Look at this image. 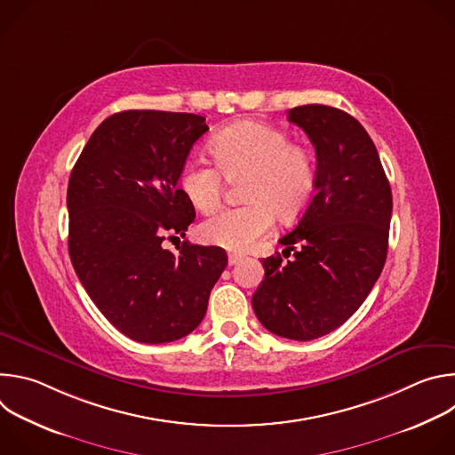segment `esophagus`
<instances>
[{"instance_id":"1","label":"esophagus","mask_w":455,"mask_h":455,"mask_svg":"<svg viewBox=\"0 0 455 455\" xmlns=\"http://www.w3.org/2000/svg\"><path fill=\"white\" fill-rule=\"evenodd\" d=\"M243 261V255L241 253H228V265L230 267H235Z\"/></svg>"}]
</instances>
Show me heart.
Instances as JSON below:
<instances>
[{
	"mask_svg": "<svg viewBox=\"0 0 455 455\" xmlns=\"http://www.w3.org/2000/svg\"><path fill=\"white\" fill-rule=\"evenodd\" d=\"M216 167L188 158L178 174V188L198 212L216 211L223 198V178L241 183L246 205L205 220L198 235L209 244L243 251L283 221L297 220L309 205L316 162L309 148L290 142L283 129L257 120L232 124L209 144Z\"/></svg>",
	"mask_w": 455,
	"mask_h": 455,
	"instance_id": "b5f03b06",
	"label": "heart"
}]
</instances>
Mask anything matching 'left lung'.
<instances>
[{"mask_svg": "<svg viewBox=\"0 0 455 455\" xmlns=\"http://www.w3.org/2000/svg\"><path fill=\"white\" fill-rule=\"evenodd\" d=\"M288 120L316 153L315 194L297 227L279 239L283 253L261 259L265 281L253 311L274 335L313 340L331 333L362 306L388 248L393 192L378 151L349 113L322 104L297 106Z\"/></svg>", "mask_w": 455, "mask_h": 455, "instance_id": "1", "label": "left lung"}]
</instances>
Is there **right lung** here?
<instances>
[{
    "mask_svg": "<svg viewBox=\"0 0 455 455\" xmlns=\"http://www.w3.org/2000/svg\"><path fill=\"white\" fill-rule=\"evenodd\" d=\"M205 116L129 109L108 116L90 137L68 181V251L90 299L125 337L174 342L200 326L227 267L220 246L164 248L185 235L196 212L178 174Z\"/></svg>",
    "mask_w": 455,
    "mask_h": 455,
    "instance_id": "obj_1",
    "label": "right lung"
}]
</instances>
